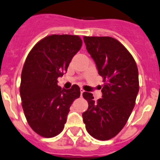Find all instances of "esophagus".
Listing matches in <instances>:
<instances>
[{
    "mask_svg": "<svg viewBox=\"0 0 160 160\" xmlns=\"http://www.w3.org/2000/svg\"><path fill=\"white\" fill-rule=\"evenodd\" d=\"M83 92H84V90H83V88H80V95H81V96H82V95H83Z\"/></svg>",
    "mask_w": 160,
    "mask_h": 160,
    "instance_id": "esophagus-1",
    "label": "esophagus"
}]
</instances>
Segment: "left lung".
<instances>
[{
  "instance_id": "left-lung-1",
  "label": "left lung",
  "mask_w": 160,
  "mask_h": 160,
  "mask_svg": "<svg viewBox=\"0 0 160 160\" xmlns=\"http://www.w3.org/2000/svg\"><path fill=\"white\" fill-rule=\"evenodd\" d=\"M83 41L104 84L102 98L96 102L92 93H83L88 102L83 120L92 137L107 141L123 129L132 113L139 92L138 69L131 53L115 38L83 36Z\"/></svg>"
}]
</instances>
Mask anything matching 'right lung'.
Returning <instances> with one entry per match:
<instances>
[{
    "label": "right lung",
    "instance_id": "obj_1",
    "mask_svg": "<svg viewBox=\"0 0 160 160\" xmlns=\"http://www.w3.org/2000/svg\"><path fill=\"white\" fill-rule=\"evenodd\" d=\"M81 46L77 35H51L38 42L27 57L19 88L22 107L31 128L41 137L50 138L63 130L70 106L80 97L78 85L62 88L58 78Z\"/></svg>",
    "mask_w": 160,
    "mask_h": 160
}]
</instances>
